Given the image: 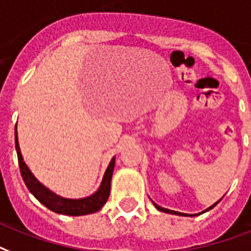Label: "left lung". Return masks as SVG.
<instances>
[{
  "label": "left lung",
  "mask_w": 251,
  "mask_h": 251,
  "mask_svg": "<svg viewBox=\"0 0 251 251\" xmlns=\"http://www.w3.org/2000/svg\"><path fill=\"white\" fill-rule=\"evenodd\" d=\"M220 200H221V199H220ZM220 200H219V201H220ZM219 201H217V203H219ZM217 203H215V204H213V205H211V207H209V208H207V209H205V211H209V209H212L213 207H215V205L217 204ZM154 205H156V208H157V209H160V211H162V212H166V213H173V215H179V216H187V215H184V213L176 212V211H170V209L162 208V207H160V205H157L156 203H154ZM188 216H194V215H188Z\"/></svg>",
  "instance_id": "left-lung-1"
}]
</instances>
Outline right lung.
Segmentation results:
<instances>
[{
  "mask_svg": "<svg viewBox=\"0 0 251 251\" xmlns=\"http://www.w3.org/2000/svg\"><path fill=\"white\" fill-rule=\"evenodd\" d=\"M15 149H17V154H18L21 174H22V178L25 180V183H26L27 188L48 209H51L56 213L68 215V216H82V215L97 212L106 204L108 196H110L111 176L112 172H114V166H115V158H112L110 165H108L107 170L104 173L103 180L100 183V187L98 188V191L95 194H93L91 196H87V198H83V199H65V198H60L59 195H56L52 191H50L48 188L44 187L32 176V173L30 172V169L27 168V165L23 162V157L21 154V149H19L18 145L17 126H15Z\"/></svg>",
  "mask_w": 251,
  "mask_h": 251,
  "instance_id": "1",
  "label": "right lung"
}]
</instances>
